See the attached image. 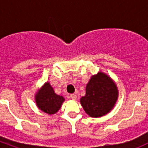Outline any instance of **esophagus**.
Wrapping results in <instances>:
<instances>
[{
    "instance_id": "obj_1",
    "label": "esophagus",
    "mask_w": 148,
    "mask_h": 148,
    "mask_svg": "<svg viewBox=\"0 0 148 148\" xmlns=\"http://www.w3.org/2000/svg\"><path fill=\"white\" fill-rule=\"evenodd\" d=\"M70 97L71 98V99H73V100H76V99H77V95H75V94H72V95H70Z\"/></svg>"
}]
</instances>
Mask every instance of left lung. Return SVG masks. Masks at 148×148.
Returning a JSON list of instances; mask_svg holds the SVG:
<instances>
[{
  "instance_id": "left-lung-1",
  "label": "left lung",
  "mask_w": 148,
  "mask_h": 148,
  "mask_svg": "<svg viewBox=\"0 0 148 148\" xmlns=\"http://www.w3.org/2000/svg\"><path fill=\"white\" fill-rule=\"evenodd\" d=\"M114 80L102 71L92 75L86 86V95L80 99L85 112L92 117H101L113 109L118 99Z\"/></svg>"
}]
</instances>
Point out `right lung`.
Wrapping results in <instances>:
<instances>
[{"label":"right lung","instance_id":"add662e5","mask_svg":"<svg viewBox=\"0 0 148 148\" xmlns=\"http://www.w3.org/2000/svg\"><path fill=\"white\" fill-rule=\"evenodd\" d=\"M65 101L64 97L55 93L49 82H46L35 94V102L37 107L46 114H56Z\"/></svg>","mask_w":148,"mask_h":148}]
</instances>
